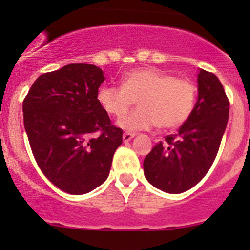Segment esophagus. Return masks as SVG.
Listing matches in <instances>:
<instances>
[{
    "label": "esophagus",
    "instance_id": "34e87169",
    "mask_svg": "<svg viewBox=\"0 0 250 250\" xmlns=\"http://www.w3.org/2000/svg\"><path fill=\"white\" fill-rule=\"evenodd\" d=\"M134 137V133H125V134H123V141H125V143H128V141L132 140Z\"/></svg>",
    "mask_w": 250,
    "mask_h": 250
}]
</instances>
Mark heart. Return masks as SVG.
Returning a JSON list of instances; mask_svg holds the SVG:
<instances>
[{
  "label": "heart",
  "mask_w": 250,
  "mask_h": 250,
  "mask_svg": "<svg viewBox=\"0 0 250 250\" xmlns=\"http://www.w3.org/2000/svg\"><path fill=\"white\" fill-rule=\"evenodd\" d=\"M138 100L140 109L124 115ZM197 100L195 83L152 67L134 69L123 77L122 85H103L98 102L107 113L121 118L118 125L128 132L176 129L192 115Z\"/></svg>",
  "instance_id": "1"
}]
</instances>
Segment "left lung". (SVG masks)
I'll return each mask as SVG.
<instances>
[{"label":"left lung","mask_w":250,"mask_h":250,"mask_svg":"<svg viewBox=\"0 0 250 250\" xmlns=\"http://www.w3.org/2000/svg\"><path fill=\"white\" fill-rule=\"evenodd\" d=\"M198 99L191 117L176 134L167 135L144 160L148 183L168 193H181L210 169L226 129L230 102L213 72L198 74Z\"/></svg>","instance_id":"8db88e82"}]
</instances>
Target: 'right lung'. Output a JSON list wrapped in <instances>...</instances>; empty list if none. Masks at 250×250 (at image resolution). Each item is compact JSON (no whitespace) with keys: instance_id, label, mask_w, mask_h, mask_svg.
Returning <instances> with one entry per match:
<instances>
[{"instance_id":"1","label":"right lung","mask_w":250,"mask_h":250,"mask_svg":"<svg viewBox=\"0 0 250 250\" xmlns=\"http://www.w3.org/2000/svg\"><path fill=\"white\" fill-rule=\"evenodd\" d=\"M105 77L90 64H69L41 75L22 102L32 155L60 190L83 195L109 176L123 130L98 102Z\"/></svg>"}]
</instances>
